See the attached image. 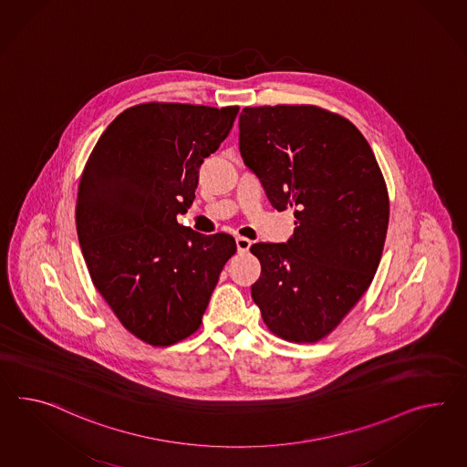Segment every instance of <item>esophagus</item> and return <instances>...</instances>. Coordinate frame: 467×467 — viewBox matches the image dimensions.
<instances>
[{"mask_svg": "<svg viewBox=\"0 0 467 467\" xmlns=\"http://www.w3.org/2000/svg\"><path fill=\"white\" fill-rule=\"evenodd\" d=\"M235 242H237V251H239L240 254H244V252H247L251 249L252 242L247 239V237H237Z\"/></svg>", "mask_w": 467, "mask_h": 467, "instance_id": "obj_1", "label": "esophagus"}]
</instances>
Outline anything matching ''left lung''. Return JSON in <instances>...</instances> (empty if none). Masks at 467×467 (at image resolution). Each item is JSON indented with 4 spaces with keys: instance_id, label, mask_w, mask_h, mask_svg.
<instances>
[{
    "instance_id": "obj_1",
    "label": "left lung",
    "mask_w": 467,
    "mask_h": 467,
    "mask_svg": "<svg viewBox=\"0 0 467 467\" xmlns=\"http://www.w3.org/2000/svg\"><path fill=\"white\" fill-rule=\"evenodd\" d=\"M240 156L277 212L286 244H254L252 299L273 334L313 344L368 291L383 254L389 200L371 145L350 121L313 105L244 108Z\"/></svg>"
}]
</instances>
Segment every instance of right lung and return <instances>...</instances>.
<instances>
[{"mask_svg":"<svg viewBox=\"0 0 467 467\" xmlns=\"http://www.w3.org/2000/svg\"><path fill=\"white\" fill-rule=\"evenodd\" d=\"M239 107L142 103L108 125L84 166L76 227L91 281L121 325L156 347L194 334L223 265L228 234L178 223L200 166L227 139Z\"/></svg>","mask_w":467,"mask_h":467,"instance_id":"obj_1","label":"right lung"}]
</instances>
